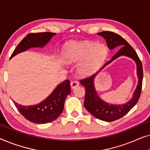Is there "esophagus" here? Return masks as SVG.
Masks as SVG:
<instances>
[{"instance_id":"esophagus-1","label":"esophagus","mask_w":150,"mask_h":150,"mask_svg":"<svg viewBox=\"0 0 150 150\" xmlns=\"http://www.w3.org/2000/svg\"><path fill=\"white\" fill-rule=\"evenodd\" d=\"M70 85H71V87L72 88V89H75L76 87H79V83L76 81H71V83H70Z\"/></svg>"}]
</instances>
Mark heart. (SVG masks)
Here are the masks:
<instances>
[{"label": "heart", "instance_id": "obj_1", "mask_svg": "<svg viewBox=\"0 0 150 150\" xmlns=\"http://www.w3.org/2000/svg\"><path fill=\"white\" fill-rule=\"evenodd\" d=\"M108 50L102 44L93 42H71L63 48L62 58L67 64L79 63L78 74L87 76L96 72L106 59Z\"/></svg>", "mask_w": 150, "mask_h": 150}]
</instances>
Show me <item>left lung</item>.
<instances>
[{
    "mask_svg": "<svg viewBox=\"0 0 150 150\" xmlns=\"http://www.w3.org/2000/svg\"><path fill=\"white\" fill-rule=\"evenodd\" d=\"M98 35L105 39L108 48L110 50H112L117 46L121 47V48L109 61L106 62L103 67L100 69L98 72L91 76L80 81L81 85L85 87L84 106L86 109L95 117L105 122H113L128 113L131 108L134 107L138 102L141 95V88H142L143 76L142 63L132 47L120 35L110 31L100 32L98 33ZM121 56H128L134 60L136 63L137 74L139 79L138 83L133 98L126 103L123 105L108 104L102 100L98 96L94 86V79L96 75L106 65Z\"/></svg>",
    "mask_w": 150,
    "mask_h": 150,
    "instance_id": "8db88e82",
    "label": "left lung"
}]
</instances>
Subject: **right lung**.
Instances as JSON below:
<instances>
[{
  "mask_svg": "<svg viewBox=\"0 0 150 150\" xmlns=\"http://www.w3.org/2000/svg\"><path fill=\"white\" fill-rule=\"evenodd\" d=\"M56 33L50 32L30 33L18 45L10 59L31 48H43ZM71 93L69 80H65L56 87L44 100L38 104L22 106L13 101L19 112L30 122L35 124H47L56 120L63 112L65 100Z\"/></svg>",
  "mask_w": 150,
  "mask_h": 150,
  "instance_id": "right-lung-1",
  "label": "right lung"
}]
</instances>
